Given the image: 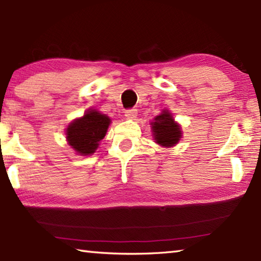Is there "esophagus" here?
Wrapping results in <instances>:
<instances>
[{
    "instance_id": "1",
    "label": "esophagus",
    "mask_w": 261,
    "mask_h": 261,
    "mask_svg": "<svg viewBox=\"0 0 261 261\" xmlns=\"http://www.w3.org/2000/svg\"><path fill=\"white\" fill-rule=\"evenodd\" d=\"M138 111L136 109H129V110H125V117L127 119H135L137 117Z\"/></svg>"
}]
</instances>
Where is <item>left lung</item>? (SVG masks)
<instances>
[{
  "mask_svg": "<svg viewBox=\"0 0 261 261\" xmlns=\"http://www.w3.org/2000/svg\"><path fill=\"white\" fill-rule=\"evenodd\" d=\"M154 142L164 147L174 146L181 138V127L174 122L169 110H163L161 115L155 116L151 122Z\"/></svg>",
  "mask_w": 261,
  "mask_h": 261,
  "instance_id": "obj_1",
  "label": "left lung"
}]
</instances>
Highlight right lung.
<instances>
[{
  "label": "right lung",
  "instance_id": "add662e5",
  "mask_svg": "<svg viewBox=\"0 0 261 261\" xmlns=\"http://www.w3.org/2000/svg\"><path fill=\"white\" fill-rule=\"evenodd\" d=\"M111 120L107 115L89 109L83 117L72 120L67 127V141L82 155L92 154L106 137Z\"/></svg>",
  "mask_w": 261,
  "mask_h": 261
}]
</instances>
